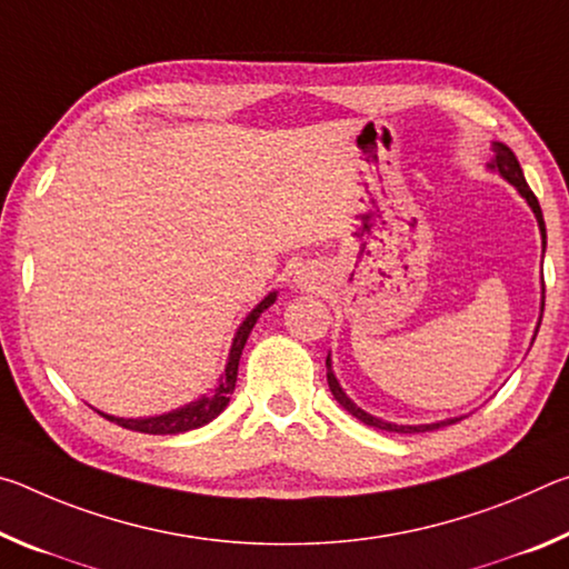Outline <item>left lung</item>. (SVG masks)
Masks as SVG:
<instances>
[{"instance_id": "obj_1", "label": "left lung", "mask_w": 569, "mask_h": 569, "mask_svg": "<svg viewBox=\"0 0 569 569\" xmlns=\"http://www.w3.org/2000/svg\"><path fill=\"white\" fill-rule=\"evenodd\" d=\"M495 148V158L487 162V168L492 172H499L509 186H515L519 196H522L527 200V206L532 208V213L537 218V226H539V236H542V253L547 248V228H545V218H542V208H539L535 192L529 190L527 180H525V172L522 168H519V160L512 150H509L505 142H492ZM542 293H545V283H542ZM542 311H545V296L542 301H539V319H537V326H535V336H532V343L537 339V331H539V323H542ZM326 379H329V389L333 393V399L341 403V407L351 413V417H356L359 421H363L366 427H377V429H383V431H399V435H413V431H431V429H439V427H449V423H457L465 417H451V419H441V421H435V423H393V421H383L379 417H373V413L363 411L361 407H356V403L346 397V391L341 389L339 379H336L333 373V363H331V353L326 356Z\"/></svg>"}]
</instances>
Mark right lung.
Returning a JSON list of instances; mask_svg holds the SVG:
<instances>
[{"label":"right lung","mask_w":569,"mask_h":569,"mask_svg":"<svg viewBox=\"0 0 569 569\" xmlns=\"http://www.w3.org/2000/svg\"><path fill=\"white\" fill-rule=\"evenodd\" d=\"M278 291L268 293L261 303H258L253 311H250L243 323L238 326V331L233 336V343H230L228 351V361L226 369L220 373V379L210 393H203V397L186 403V407L172 409L166 413H156V417H134V419H124V417H112V413L100 411L104 419H110L118 423V427H124L130 431H140V435H182V431L206 427L208 421H213L220 411L228 407L230 393L236 389V379H238V363H240V353H243V346L248 341L250 331H253L256 321L261 319V313L268 306L276 303Z\"/></svg>","instance_id":"obj_1"}]
</instances>
